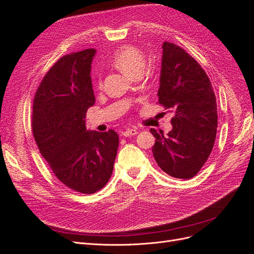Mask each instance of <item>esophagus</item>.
<instances>
[{"mask_svg": "<svg viewBox=\"0 0 254 254\" xmlns=\"http://www.w3.org/2000/svg\"><path fill=\"white\" fill-rule=\"evenodd\" d=\"M136 134H138V129H137V128H127V129H126L125 132L122 133V136L131 137V136H134Z\"/></svg>", "mask_w": 254, "mask_h": 254, "instance_id": "34e87169", "label": "esophagus"}]
</instances>
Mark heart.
<instances>
[{
    "label": "heart",
    "mask_w": 254,
    "mask_h": 254,
    "mask_svg": "<svg viewBox=\"0 0 254 254\" xmlns=\"http://www.w3.org/2000/svg\"><path fill=\"white\" fill-rule=\"evenodd\" d=\"M113 64L125 74L138 76L142 73L146 60L140 50L132 46H126L114 54Z\"/></svg>",
    "instance_id": "obj_1"
}]
</instances>
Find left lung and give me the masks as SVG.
<instances>
[{
  "instance_id": "obj_1",
  "label": "left lung",
  "mask_w": 254,
  "mask_h": 254,
  "mask_svg": "<svg viewBox=\"0 0 254 254\" xmlns=\"http://www.w3.org/2000/svg\"><path fill=\"white\" fill-rule=\"evenodd\" d=\"M157 92L158 103L175 113L172 129L164 136L156 129L152 152L167 175L191 179L205 164L217 132V103L205 71L185 50L164 42Z\"/></svg>"
}]
</instances>
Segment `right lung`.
Listing matches in <instances>:
<instances>
[{"instance_id": "obj_1", "label": "right lung", "mask_w": 254, "mask_h": 254, "mask_svg": "<svg viewBox=\"0 0 254 254\" xmlns=\"http://www.w3.org/2000/svg\"><path fill=\"white\" fill-rule=\"evenodd\" d=\"M95 49L63 56L40 83L33 104V133L41 155L62 183L93 193L108 182L119 137L114 129L86 128L85 115L96 102L91 83Z\"/></svg>"}]
</instances>
